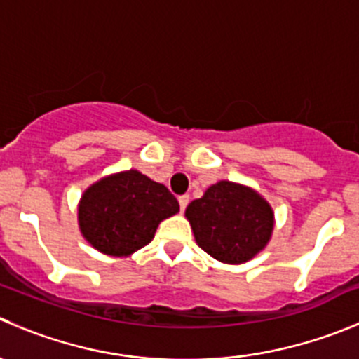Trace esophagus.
<instances>
[{"instance_id":"obj_1","label":"esophagus","mask_w":359,"mask_h":359,"mask_svg":"<svg viewBox=\"0 0 359 359\" xmlns=\"http://www.w3.org/2000/svg\"><path fill=\"white\" fill-rule=\"evenodd\" d=\"M179 205H180V210H186V206L189 205V194H182V196H179Z\"/></svg>"}]
</instances>
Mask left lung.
Wrapping results in <instances>:
<instances>
[{"instance_id":"obj_1","label":"left lung","mask_w":359,"mask_h":359,"mask_svg":"<svg viewBox=\"0 0 359 359\" xmlns=\"http://www.w3.org/2000/svg\"><path fill=\"white\" fill-rule=\"evenodd\" d=\"M198 247L224 264H245L269 243L274 229L273 206L255 189L220 180L200 200L187 205Z\"/></svg>"}]
</instances>
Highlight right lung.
Listing matches in <instances>:
<instances>
[{"label": "right lung", "instance_id": "1", "mask_svg": "<svg viewBox=\"0 0 359 359\" xmlns=\"http://www.w3.org/2000/svg\"><path fill=\"white\" fill-rule=\"evenodd\" d=\"M177 212L179 201L163 184L132 168L86 187L78 203V224L100 253L130 257L151 243L159 224Z\"/></svg>", "mask_w": 359, "mask_h": 359}]
</instances>
